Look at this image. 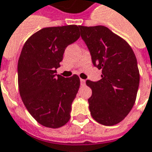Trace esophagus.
<instances>
[{"instance_id":"esophagus-1","label":"esophagus","mask_w":152,"mask_h":152,"mask_svg":"<svg viewBox=\"0 0 152 152\" xmlns=\"http://www.w3.org/2000/svg\"><path fill=\"white\" fill-rule=\"evenodd\" d=\"M80 85L81 86H85L86 85V80L83 79H80Z\"/></svg>"}]
</instances>
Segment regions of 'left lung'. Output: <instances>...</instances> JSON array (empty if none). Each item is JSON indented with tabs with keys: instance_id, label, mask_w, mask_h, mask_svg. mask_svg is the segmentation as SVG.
I'll return each mask as SVG.
<instances>
[{
	"instance_id": "left-lung-1",
	"label": "left lung",
	"mask_w": 152,
	"mask_h": 152,
	"mask_svg": "<svg viewBox=\"0 0 152 152\" xmlns=\"http://www.w3.org/2000/svg\"><path fill=\"white\" fill-rule=\"evenodd\" d=\"M80 30L93 65L102 70L101 80H86L92 90L88 99L91 116L99 124L113 126L134 105L140 80L137 58L129 44L107 27L80 26Z\"/></svg>"
}]
</instances>
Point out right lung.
Listing matches in <instances>:
<instances>
[{"instance_id":"1","label":"right lung","mask_w":152,"mask_h":152,"mask_svg":"<svg viewBox=\"0 0 152 152\" xmlns=\"http://www.w3.org/2000/svg\"><path fill=\"white\" fill-rule=\"evenodd\" d=\"M80 26L40 29L24 43L18 61L21 99L32 117L44 127L58 128L70 119L80 87L78 76L57 74L66 47L80 38Z\"/></svg>"}]
</instances>
